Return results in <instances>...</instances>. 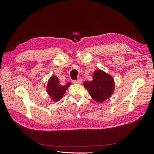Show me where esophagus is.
<instances>
[{"label": "esophagus", "mask_w": 154, "mask_h": 154, "mask_svg": "<svg viewBox=\"0 0 154 154\" xmlns=\"http://www.w3.org/2000/svg\"><path fill=\"white\" fill-rule=\"evenodd\" d=\"M74 83H76V84H81L82 83V79H79L78 80H74L73 81Z\"/></svg>", "instance_id": "34e87169"}]
</instances>
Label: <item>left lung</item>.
Instances as JSON below:
<instances>
[{"instance_id": "8db88e82", "label": "left lung", "mask_w": 154, "mask_h": 154, "mask_svg": "<svg viewBox=\"0 0 154 154\" xmlns=\"http://www.w3.org/2000/svg\"><path fill=\"white\" fill-rule=\"evenodd\" d=\"M83 85L89 92L92 98L100 103L109 99L115 90L113 77L101 69L96 70L93 80L85 82Z\"/></svg>"}]
</instances>
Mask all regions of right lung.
<instances>
[{
	"instance_id": "obj_1",
	"label": "right lung",
	"mask_w": 154,
	"mask_h": 154,
	"mask_svg": "<svg viewBox=\"0 0 154 154\" xmlns=\"http://www.w3.org/2000/svg\"><path fill=\"white\" fill-rule=\"evenodd\" d=\"M71 85V83L70 82H67L65 85H60L57 76L53 75L49 79L46 86V91L51 101L57 102L62 98L65 92Z\"/></svg>"
}]
</instances>
